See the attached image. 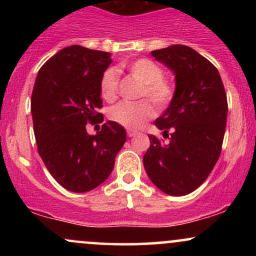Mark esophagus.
<instances>
[{"mask_svg": "<svg viewBox=\"0 0 256 256\" xmlns=\"http://www.w3.org/2000/svg\"><path fill=\"white\" fill-rule=\"evenodd\" d=\"M126 134H128V137H134V136H136V134H137V131L131 130V128H128V130L126 131Z\"/></svg>", "mask_w": 256, "mask_h": 256, "instance_id": "34e87169", "label": "esophagus"}]
</instances>
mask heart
<instances>
[{
  "label": "heart",
  "instance_id": "b5f03b06",
  "mask_svg": "<svg viewBox=\"0 0 256 256\" xmlns=\"http://www.w3.org/2000/svg\"><path fill=\"white\" fill-rule=\"evenodd\" d=\"M128 73L143 84L140 98H148L158 110H165L174 98V86L168 79L164 78V70L149 58H138L126 64ZM101 95L106 101L116 98L119 90L118 73L114 68L104 73L100 84ZM155 110L148 100L138 102H122L110 110V118L116 124L128 128H140L144 122L154 116Z\"/></svg>",
  "mask_w": 256,
  "mask_h": 256
}]
</instances>
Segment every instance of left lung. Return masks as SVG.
Masks as SVG:
<instances>
[{
    "mask_svg": "<svg viewBox=\"0 0 256 256\" xmlns=\"http://www.w3.org/2000/svg\"><path fill=\"white\" fill-rule=\"evenodd\" d=\"M152 55L174 73L176 91L155 120L170 140L150 134L143 165L161 192L188 195L207 179L222 152L228 116L224 84L216 66L190 46L174 44Z\"/></svg>",
    "mask_w": 256,
    "mask_h": 256,
    "instance_id": "1",
    "label": "left lung"
}]
</instances>
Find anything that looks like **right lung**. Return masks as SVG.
Listing matches in <instances>:
<instances>
[{"label":"right lung","instance_id":"add662e5","mask_svg":"<svg viewBox=\"0 0 256 256\" xmlns=\"http://www.w3.org/2000/svg\"><path fill=\"white\" fill-rule=\"evenodd\" d=\"M112 62L110 52L80 46L64 48L40 67L31 98L37 149L58 184L72 192L95 189L110 177L126 140L125 128L114 122L98 134L88 122H104L102 76Z\"/></svg>","mask_w":256,"mask_h":256}]
</instances>
